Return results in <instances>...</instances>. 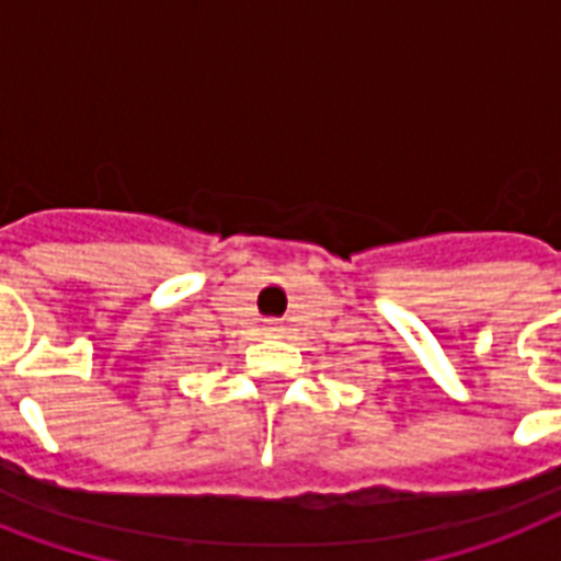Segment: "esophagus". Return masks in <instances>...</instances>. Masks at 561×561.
Listing matches in <instances>:
<instances>
[{"label":"esophagus","mask_w":561,"mask_h":561,"mask_svg":"<svg viewBox=\"0 0 561 561\" xmlns=\"http://www.w3.org/2000/svg\"><path fill=\"white\" fill-rule=\"evenodd\" d=\"M267 332H271V334H276V332H279V329H276V325L271 323V325H267Z\"/></svg>","instance_id":"1"}]
</instances>
